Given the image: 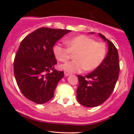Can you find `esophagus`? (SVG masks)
Returning a JSON list of instances; mask_svg holds the SVG:
<instances>
[{"mask_svg":"<svg viewBox=\"0 0 134 134\" xmlns=\"http://www.w3.org/2000/svg\"><path fill=\"white\" fill-rule=\"evenodd\" d=\"M64 74H65V76H69L70 75H71V72H68V71H65Z\"/></svg>","mask_w":134,"mask_h":134,"instance_id":"1","label":"esophagus"}]
</instances>
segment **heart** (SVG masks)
<instances>
[{
	"instance_id": "1",
	"label": "heart",
	"mask_w": 134,
	"mask_h": 134,
	"mask_svg": "<svg viewBox=\"0 0 134 134\" xmlns=\"http://www.w3.org/2000/svg\"><path fill=\"white\" fill-rule=\"evenodd\" d=\"M67 47L60 43L54 44L52 52L57 60L65 62L75 54V60L61 65V68L69 72H79L83 70L91 71L98 68L106 56V47L103 43L96 42L88 36H76L65 41Z\"/></svg>"
}]
</instances>
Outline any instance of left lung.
Listing matches in <instances>:
<instances>
[{
    "label": "left lung",
    "mask_w": 134,
    "mask_h": 134,
    "mask_svg": "<svg viewBox=\"0 0 134 134\" xmlns=\"http://www.w3.org/2000/svg\"><path fill=\"white\" fill-rule=\"evenodd\" d=\"M98 35L108 44L104 60L98 68L86 76L78 75L79 86L76 90L77 100L80 104L89 108L99 106L109 98L114 90L120 71L117 49L104 36L101 34Z\"/></svg>",
    "instance_id": "obj_1"
}]
</instances>
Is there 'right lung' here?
I'll return each mask as SVG.
<instances>
[{"mask_svg":"<svg viewBox=\"0 0 134 134\" xmlns=\"http://www.w3.org/2000/svg\"><path fill=\"white\" fill-rule=\"evenodd\" d=\"M69 30L43 27L26 36L20 44L13 63L17 86L26 98L41 104L54 97L63 71L54 69L57 64L52 48Z\"/></svg>","mask_w":134,"mask_h":134,"instance_id":"add662e5","label":"right lung"}]
</instances>
